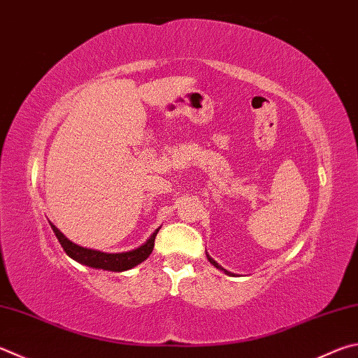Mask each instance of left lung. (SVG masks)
I'll list each match as a JSON object with an SVG mask.
<instances>
[{"label": "left lung", "mask_w": 358, "mask_h": 358, "mask_svg": "<svg viewBox=\"0 0 358 358\" xmlns=\"http://www.w3.org/2000/svg\"><path fill=\"white\" fill-rule=\"evenodd\" d=\"M206 257H208V259H210V263H211L213 266H216V268H217V269H220V271H224L227 275H231V272H229V271H227V269H224V268H222V266H219V264H217L216 262H214V259H213V258H211L210 255H208V253H206Z\"/></svg>", "instance_id": "obj_1"}]
</instances>
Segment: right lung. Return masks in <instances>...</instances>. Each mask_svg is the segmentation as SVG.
Returning <instances> with one entry per match:
<instances>
[{"instance_id": "add662e5", "label": "right lung", "mask_w": 358, "mask_h": 358, "mask_svg": "<svg viewBox=\"0 0 358 358\" xmlns=\"http://www.w3.org/2000/svg\"><path fill=\"white\" fill-rule=\"evenodd\" d=\"M51 229H53L57 241L61 243L62 249L66 250L70 258H73L75 262L80 264L89 266V268L95 269H103V271H113V272H122L134 268V266L141 264L142 262L150 257V253L155 247V238L158 235V230H155L153 235L147 239L145 244H142L138 249L128 250V252H120V253H106L94 249H87V247H81L75 243H71L70 239L64 236L61 230H57L56 227L50 222Z\"/></svg>"}]
</instances>
